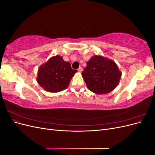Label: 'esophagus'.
I'll return each instance as SVG.
<instances>
[{"label":"esophagus","mask_w":155,"mask_h":155,"mask_svg":"<svg viewBox=\"0 0 155 155\" xmlns=\"http://www.w3.org/2000/svg\"><path fill=\"white\" fill-rule=\"evenodd\" d=\"M78 71H79V72H81L83 71V68H82V67H79V68L78 69Z\"/></svg>","instance_id":"obj_1"}]
</instances>
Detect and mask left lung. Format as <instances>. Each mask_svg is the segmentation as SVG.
I'll return each instance as SVG.
<instances>
[{
    "label": "left lung",
    "mask_w": 155,
    "mask_h": 155,
    "mask_svg": "<svg viewBox=\"0 0 155 155\" xmlns=\"http://www.w3.org/2000/svg\"><path fill=\"white\" fill-rule=\"evenodd\" d=\"M81 75L89 90L104 94L118 86L121 73L114 61L95 55L87 62Z\"/></svg>",
    "instance_id": "8db88e82"
}]
</instances>
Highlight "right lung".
<instances>
[{"label":"right lung","instance_id":"1","mask_svg":"<svg viewBox=\"0 0 155 155\" xmlns=\"http://www.w3.org/2000/svg\"><path fill=\"white\" fill-rule=\"evenodd\" d=\"M77 70H73L69 62L60 55L51 57L42 64L37 72V81L45 91L58 92L66 89Z\"/></svg>","mask_w":155,"mask_h":155}]
</instances>
